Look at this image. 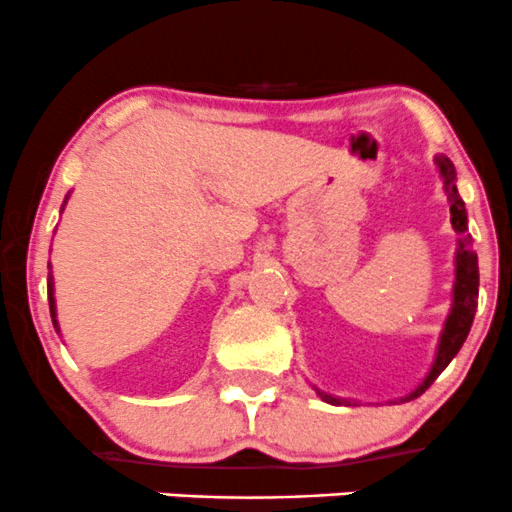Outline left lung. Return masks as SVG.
<instances>
[{
  "mask_svg": "<svg viewBox=\"0 0 512 512\" xmlns=\"http://www.w3.org/2000/svg\"><path fill=\"white\" fill-rule=\"evenodd\" d=\"M437 170H440L442 182H445V192L449 199V213H452V228L454 233L459 235V247H457V279H454V299H452V311L445 320V328H442L440 335V345H437V355H435V364H432L430 374L425 376L423 384L418 386L413 393H408L403 401H413L423 393L432 381L437 379L449 362L457 357V352L462 350L466 335H469L471 323H474V313L476 306H479V257L476 252L471 250V235L466 233V209L462 196L457 192V170H454L452 160L445 155H437ZM318 396L328 403H342V398L328 396V393H320Z\"/></svg>",
  "mask_w": 512,
  "mask_h": 512,
  "instance_id": "obj_1",
  "label": "left lung"
}]
</instances>
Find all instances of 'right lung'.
Listing matches in <instances>:
<instances>
[{
  "label": "right lung",
  "mask_w": 512,
  "mask_h": 512,
  "mask_svg": "<svg viewBox=\"0 0 512 512\" xmlns=\"http://www.w3.org/2000/svg\"><path fill=\"white\" fill-rule=\"evenodd\" d=\"M48 303H50V318H53V325L58 328V320H55V296H53V279H48Z\"/></svg>",
  "instance_id": "obj_1"
}]
</instances>
